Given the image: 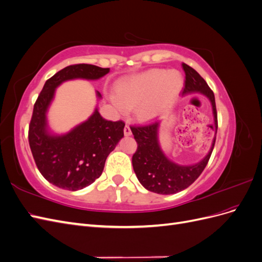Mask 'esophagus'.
Masks as SVG:
<instances>
[{
    "label": "esophagus",
    "mask_w": 262,
    "mask_h": 262,
    "mask_svg": "<svg viewBox=\"0 0 262 262\" xmlns=\"http://www.w3.org/2000/svg\"><path fill=\"white\" fill-rule=\"evenodd\" d=\"M123 132H124V136H125V137H130L131 134H132L131 129H130V126H129V125H125V126H124Z\"/></svg>",
    "instance_id": "obj_1"
}]
</instances>
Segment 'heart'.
Wrapping results in <instances>:
<instances>
[{"label":"heart","instance_id":"heart-1","mask_svg":"<svg viewBox=\"0 0 262 262\" xmlns=\"http://www.w3.org/2000/svg\"><path fill=\"white\" fill-rule=\"evenodd\" d=\"M184 85L178 71L152 69L119 82L110 99L121 112L134 107L139 120L152 121L173 105Z\"/></svg>","mask_w":262,"mask_h":262}]
</instances>
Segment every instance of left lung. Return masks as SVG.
<instances>
[{"mask_svg":"<svg viewBox=\"0 0 262 262\" xmlns=\"http://www.w3.org/2000/svg\"><path fill=\"white\" fill-rule=\"evenodd\" d=\"M182 69L186 74L182 95L200 93L209 98L214 117L212 128L216 134L217 114L213 92L195 70L186 63H182ZM160 124V122H154L144 126H131V131L138 143L137 152L132 156V165L141 185L148 191L160 194H173L188 188L201 175L210 160L216 137H214L209 153L202 161L193 165H179L170 161L161 148L158 141Z\"/></svg>","mask_w":262,"mask_h":262,"instance_id":"obj_1","label":"left lung"}]
</instances>
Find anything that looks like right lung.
I'll use <instances>...</instances> for the list:
<instances>
[{
	"mask_svg": "<svg viewBox=\"0 0 262 262\" xmlns=\"http://www.w3.org/2000/svg\"><path fill=\"white\" fill-rule=\"evenodd\" d=\"M109 73V69L92 64L69 66L46 82L35 102L28 140L34 160L41 175L50 184L61 189L76 191L99 178L108 155L123 138V121H108L97 108L86 121L66 134L49 130L47 113L55 90L63 82L98 80ZM100 99L101 95L96 92Z\"/></svg>",
	"mask_w": 262,
	"mask_h": 262,
	"instance_id": "1",
	"label": "right lung"
}]
</instances>
